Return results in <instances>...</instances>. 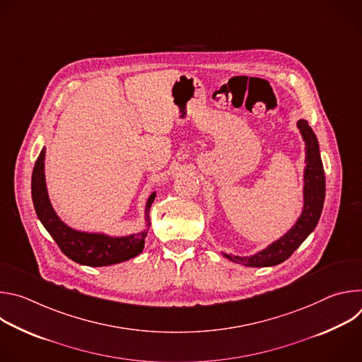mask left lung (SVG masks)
<instances>
[{"instance_id":"obj_1","label":"left lung","mask_w":362,"mask_h":362,"mask_svg":"<svg viewBox=\"0 0 362 362\" xmlns=\"http://www.w3.org/2000/svg\"><path fill=\"white\" fill-rule=\"evenodd\" d=\"M302 140L305 141V168H303V204L302 211L292 228L279 239L269 243L262 250L250 256H236L223 253L225 257L235 264L252 268L275 267L286 261L288 257L299 247V245L313 233L317 228L325 200V173L321 160L318 139L308 124L300 119L296 122Z\"/></svg>"}]
</instances>
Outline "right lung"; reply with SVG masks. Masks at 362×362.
<instances>
[{"mask_svg": "<svg viewBox=\"0 0 362 362\" xmlns=\"http://www.w3.org/2000/svg\"><path fill=\"white\" fill-rule=\"evenodd\" d=\"M44 160L45 147H42L40 151L31 177V196L34 209L45 230L56 240L67 257L80 265L109 267L126 262L141 253L146 242L144 239L150 228L148 212L154 197H156V192H153L146 202V228L140 232L115 236L105 232H86L74 229L59 218L53 204L49 202L44 173Z\"/></svg>", "mask_w": 362, "mask_h": 362, "instance_id": "right-lung-1", "label": "right lung"}]
</instances>
